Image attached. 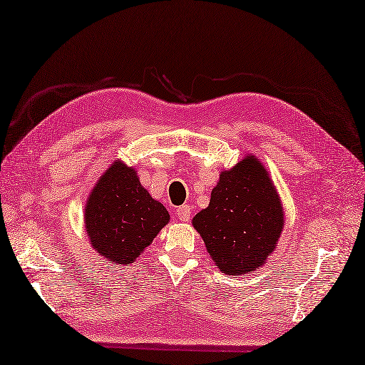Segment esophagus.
I'll return each instance as SVG.
<instances>
[{
  "label": "esophagus",
  "mask_w": 365,
  "mask_h": 365,
  "mask_svg": "<svg viewBox=\"0 0 365 365\" xmlns=\"http://www.w3.org/2000/svg\"><path fill=\"white\" fill-rule=\"evenodd\" d=\"M176 217L180 218L181 221H189L190 217H192V209H190L189 204H184V206L178 207L176 209Z\"/></svg>",
  "instance_id": "34e87169"
}]
</instances>
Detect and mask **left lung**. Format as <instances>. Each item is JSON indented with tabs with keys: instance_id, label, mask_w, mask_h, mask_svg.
Wrapping results in <instances>:
<instances>
[{
	"instance_id": "8db88e82",
	"label": "left lung",
	"mask_w": 365,
	"mask_h": 365,
	"mask_svg": "<svg viewBox=\"0 0 365 365\" xmlns=\"http://www.w3.org/2000/svg\"><path fill=\"white\" fill-rule=\"evenodd\" d=\"M192 226L221 272L240 275L260 269L285 226L280 195L260 159L246 155L221 172L209 206L193 217Z\"/></svg>"
}]
</instances>
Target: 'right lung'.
Wrapping results in <instances>:
<instances>
[{
    "mask_svg": "<svg viewBox=\"0 0 365 365\" xmlns=\"http://www.w3.org/2000/svg\"><path fill=\"white\" fill-rule=\"evenodd\" d=\"M85 230L91 247L110 263L131 264L152 245L170 215L120 159L102 173L86 200Z\"/></svg>",
    "mask_w": 365,
    "mask_h": 365,
    "instance_id": "right-lung-1",
    "label": "right lung"
}]
</instances>
